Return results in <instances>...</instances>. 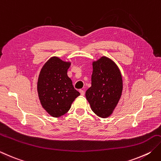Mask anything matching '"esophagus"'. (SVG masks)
Returning a JSON list of instances; mask_svg holds the SVG:
<instances>
[{"instance_id": "obj_1", "label": "esophagus", "mask_w": 161, "mask_h": 161, "mask_svg": "<svg viewBox=\"0 0 161 161\" xmlns=\"http://www.w3.org/2000/svg\"><path fill=\"white\" fill-rule=\"evenodd\" d=\"M80 93L81 96H84V91L83 90H80Z\"/></svg>"}]
</instances>
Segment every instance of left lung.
<instances>
[{
  "label": "left lung",
  "mask_w": 161,
  "mask_h": 161,
  "mask_svg": "<svg viewBox=\"0 0 161 161\" xmlns=\"http://www.w3.org/2000/svg\"><path fill=\"white\" fill-rule=\"evenodd\" d=\"M123 80L115 63L106 56L93 62L91 86L86 97L92 111L101 118L112 114L121 96Z\"/></svg>",
  "instance_id": "1"
}]
</instances>
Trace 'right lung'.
<instances>
[{
  "mask_svg": "<svg viewBox=\"0 0 161 161\" xmlns=\"http://www.w3.org/2000/svg\"><path fill=\"white\" fill-rule=\"evenodd\" d=\"M70 64L53 56L45 63L40 72L37 80L40 101L53 117H60L67 113L72 102L80 95L67 75Z\"/></svg>",
  "mask_w": 161,
  "mask_h": 161,
  "instance_id": "1",
  "label": "right lung"
}]
</instances>
